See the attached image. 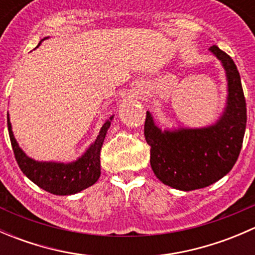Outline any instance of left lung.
Masks as SVG:
<instances>
[{
    "label": "left lung",
    "instance_id": "left-lung-1",
    "mask_svg": "<svg viewBox=\"0 0 255 255\" xmlns=\"http://www.w3.org/2000/svg\"><path fill=\"white\" fill-rule=\"evenodd\" d=\"M226 70L228 96L217 122L204 128L161 130L146 111L144 137L150 165L163 184L182 191L210 186L227 175L237 161L247 125V107L235 61L217 45L210 48Z\"/></svg>",
    "mask_w": 255,
    "mask_h": 255
}]
</instances>
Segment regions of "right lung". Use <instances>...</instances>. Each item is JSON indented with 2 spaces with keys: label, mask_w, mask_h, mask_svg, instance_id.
<instances>
[{
  "label": "right lung",
  "mask_w": 255,
  "mask_h": 255,
  "mask_svg": "<svg viewBox=\"0 0 255 255\" xmlns=\"http://www.w3.org/2000/svg\"><path fill=\"white\" fill-rule=\"evenodd\" d=\"M113 116L102 126L96 140L89 146L86 151L73 163H53V161H37L25 155L14 139L12 126L7 113L9 139L12 149L20 170L35 185L53 195H73L87 189L99 180L101 175L100 153L105 137L111 126Z\"/></svg>",
  "instance_id": "obj_1"
}]
</instances>
